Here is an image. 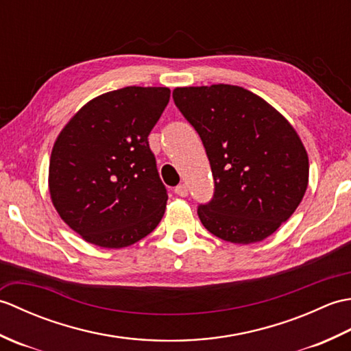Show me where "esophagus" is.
Returning <instances> with one entry per match:
<instances>
[{
	"label": "esophagus",
	"instance_id": "esophagus-1",
	"mask_svg": "<svg viewBox=\"0 0 351 351\" xmlns=\"http://www.w3.org/2000/svg\"><path fill=\"white\" fill-rule=\"evenodd\" d=\"M175 195H178L180 197H185L189 195V189H187V185L185 184H180L178 185V187H175Z\"/></svg>",
	"mask_w": 351,
	"mask_h": 351
}]
</instances>
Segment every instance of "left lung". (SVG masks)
Here are the masks:
<instances>
[{
	"label": "left lung",
	"mask_w": 351,
	"mask_h": 351,
	"mask_svg": "<svg viewBox=\"0 0 351 351\" xmlns=\"http://www.w3.org/2000/svg\"><path fill=\"white\" fill-rule=\"evenodd\" d=\"M173 101L202 138L214 197L202 225L234 244L265 240L300 205L309 160L299 134L261 96L230 84L176 87Z\"/></svg>",
	"instance_id": "obj_1"
}]
</instances>
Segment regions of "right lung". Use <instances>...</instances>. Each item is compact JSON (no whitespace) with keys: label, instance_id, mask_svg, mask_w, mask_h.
Returning <instances> with one entry per match:
<instances>
[{"label":"right lung","instance_id":"obj_1","mask_svg":"<svg viewBox=\"0 0 351 351\" xmlns=\"http://www.w3.org/2000/svg\"><path fill=\"white\" fill-rule=\"evenodd\" d=\"M167 87L130 86L81 107L52 147L48 187L62 220L84 241L121 249L161 221L167 204L147 136Z\"/></svg>","mask_w":351,"mask_h":351}]
</instances>
